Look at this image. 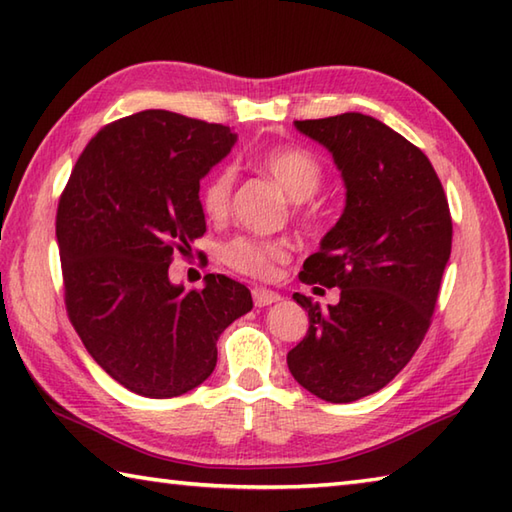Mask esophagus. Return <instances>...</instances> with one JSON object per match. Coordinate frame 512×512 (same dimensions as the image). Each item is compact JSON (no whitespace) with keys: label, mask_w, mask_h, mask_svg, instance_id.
I'll list each match as a JSON object with an SVG mask.
<instances>
[{"label":"esophagus","mask_w":512,"mask_h":512,"mask_svg":"<svg viewBox=\"0 0 512 512\" xmlns=\"http://www.w3.org/2000/svg\"><path fill=\"white\" fill-rule=\"evenodd\" d=\"M279 293H275V290H268V288H253V302H255V306H270V304H275V302H279Z\"/></svg>","instance_id":"obj_1"}]
</instances>
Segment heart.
Here are the masks:
<instances>
[{
	"label": "heart",
	"instance_id": "1",
	"mask_svg": "<svg viewBox=\"0 0 512 512\" xmlns=\"http://www.w3.org/2000/svg\"><path fill=\"white\" fill-rule=\"evenodd\" d=\"M253 164L257 170L286 190L290 199H295V213L304 222L313 219V208L308 206L306 199L313 197L324 184V164L313 150L304 146H273L257 153ZM235 168L219 166L206 177V182L199 188V206L204 215L213 222H224L230 215V204H233L235 190ZM222 262L233 268L235 273L253 277V279H268L275 273L279 264L288 262L290 246L282 239H259L239 235L230 239L222 246Z\"/></svg>",
	"mask_w": 512,
	"mask_h": 512
}]
</instances>
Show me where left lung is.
Wrapping results in <instances>:
<instances>
[{"label": "left lung", "mask_w": 512, "mask_h": 512, "mask_svg": "<svg viewBox=\"0 0 512 512\" xmlns=\"http://www.w3.org/2000/svg\"><path fill=\"white\" fill-rule=\"evenodd\" d=\"M295 126L333 153L346 208L299 273L308 286H337L339 304L322 308L293 295L310 326L286 362L310 393L348 404L393 382L422 346L453 217L430 159L379 119L344 113Z\"/></svg>", "instance_id": "left-lung-1"}]
</instances>
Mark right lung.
<instances>
[{
    "label": "right lung",
    "instance_id": "add662e5",
    "mask_svg": "<svg viewBox=\"0 0 512 512\" xmlns=\"http://www.w3.org/2000/svg\"><path fill=\"white\" fill-rule=\"evenodd\" d=\"M237 135L170 110L99 128L57 206L64 304L90 357L137 395L188 393L217 364V337L253 308L226 275L173 286L168 268L206 233L199 179Z\"/></svg>",
    "mask_w": 512,
    "mask_h": 512
}]
</instances>
